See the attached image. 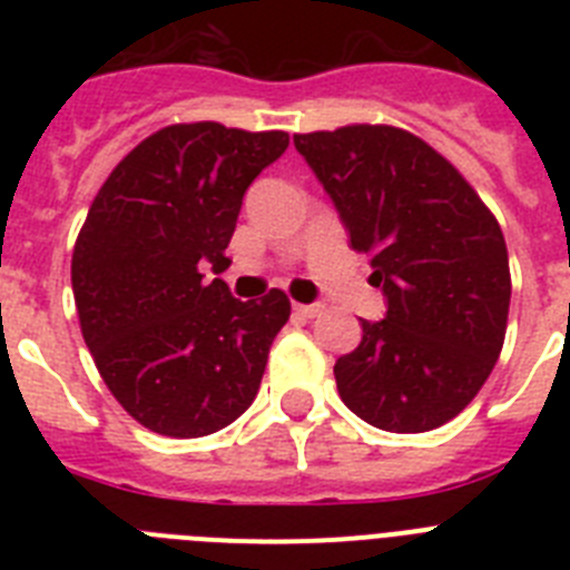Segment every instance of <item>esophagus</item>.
I'll use <instances>...</instances> for the list:
<instances>
[{
  "label": "esophagus",
  "instance_id": "obj_1",
  "mask_svg": "<svg viewBox=\"0 0 570 570\" xmlns=\"http://www.w3.org/2000/svg\"><path fill=\"white\" fill-rule=\"evenodd\" d=\"M294 311L305 320H314V316L322 314V305H294Z\"/></svg>",
  "mask_w": 570,
  "mask_h": 570
}]
</instances>
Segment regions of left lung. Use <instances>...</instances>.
I'll use <instances>...</instances> for the list:
<instances>
[{"instance_id": "1", "label": "left lung", "mask_w": 570, "mask_h": 570, "mask_svg": "<svg viewBox=\"0 0 570 570\" xmlns=\"http://www.w3.org/2000/svg\"><path fill=\"white\" fill-rule=\"evenodd\" d=\"M294 145L387 299L385 320H362V342L336 360L342 402L394 434L445 425L480 394L505 342L500 223L445 156L394 125L296 134Z\"/></svg>"}]
</instances>
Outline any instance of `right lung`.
<instances>
[{
	"mask_svg": "<svg viewBox=\"0 0 570 570\" xmlns=\"http://www.w3.org/2000/svg\"><path fill=\"white\" fill-rule=\"evenodd\" d=\"M285 130L168 125L110 170L73 245L79 328L116 402L154 434H214L254 402L288 296L234 299L223 274L242 196Z\"/></svg>",
	"mask_w": 570,
	"mask_h": 570,
	"instance_id": "1",
	"label": "right lung"
}]
</instances>
